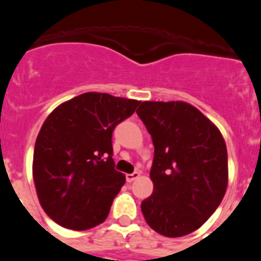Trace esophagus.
<instances>
[{
    "label": "esophagus",
    "instance_id": "obj_1",
    "mask_svg": "<svg viewBox=\"0 0 261 261\" xmlns=\"http://www.w3.org/2000/svg\"><path fill=\"white\" fill-rule=\"evenodd\" d=\"M138 176H140V172L135 171V172H132V174H126L125 179H126V181H128V183H132V181L136 180Z\"/></svg>",
    "mask_w": 261,
    "mask_h": 261
}]
</instances>
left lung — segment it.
<instances>
[{"label":"left lung","instance_id":"left-lung-1","mask_svg":"<svg viewBox=\"0 0 261 261\" xmlns=\"http://www.w3.org/2000/svg\"><path fill=\"white\" fill-rule=\"evenodd\" d=\"M137 115L154 145V190L142 201V214L147 225L165 237L190 234L225 196L227 150L222 135L184 102H142Z\"/></svg>","mask_w":261,"mask_h":261}]
</instances>
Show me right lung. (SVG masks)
<instances>
[{"label": "right lung", "mask_w": 261, "mask_h": 261, "mask_svg": "<svg viewBox=\"0 0 261 261\" xmlns=\"http://www.w3.org/2000/svg\"><path fill=\"white\" fill-rule=\"evenodd\" d=\"M141 102L85 93L47 117L34 150V181L45 213L66 229L102 223L125 183L115 168L112 133Z\"/></svg>", "instance_id": "obj_1"}]
</instances>
